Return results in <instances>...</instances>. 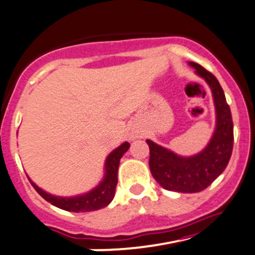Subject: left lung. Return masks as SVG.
Segmentation results:
<instances>
[{
	"mask_svg": "<svg viewBox=\"0 0 255 255\" xmlns=\"http://www.w3.org/2000/svg\"><path fill=\"white\" fill-rule=\"evenodd\" d=\"M196 75L209 85L215 104L216 125L213 136L205 148L191 157H182L152 140L149 146V170L153 178L170 191L194 194L207 189L225 171L233 151V120L225 93L213 73L189 61Z\"/></svg>",
	"mask_w": 255,
	"mask_h": 255,
	"instance_id": "1",
	"label": "left lung"
}]
</instances>
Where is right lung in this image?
<instances>
[{
  "label": "right lung",
  "mask_w": 255,
  "mask_h": 255,
  "mask_svg": "<svg viewBox=\"0 0 255 255\" xmlns=\"http://www.w3.org/2000/svg\"><path fill=\"white\" fill-rule=\"evenodd\" d=\"M129 148V143L124 142L118 148L110 152L104 162V176L97 186L93 190L85 192V194L72 196V197H61V196H54L48 194L45 190L39 188L36 184L30 180L32 186L36 190V192L46 199L48 203L54 207L72 213H88V211H95L107 207L113 201L115 196V189L118 185V171L120 165V159Z\"/></svg>",
  "instance_id": "add662e5"
}]
</instances>
